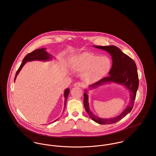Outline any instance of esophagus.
<instances>
[{
	"mask_svg": "<svg viewBox=\"0 0 156 156\" xmlns=\"http://www.w3.org/2000/svg\"><path fill=\"white\" fill-rule=\"evenodd\" d=\"M74 87H82V85L81 83L80 82H76L74 84Z\"/></svg>",
	"mask_w": 156,
	"mask_h": 156,
	"instance_id": "34e87169",
	"label": "esophagus"
}]
</instances>
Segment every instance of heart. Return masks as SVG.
<instances>
[{"mask_svg":"<svg viewBox=\"0 0 156 156\" xmlns=\"http://www.w3.org/2000/svg\"><path fill=\"white\" fill-rule=\"evenodd\" d=\"M111 59L105 56H100L90 52H83L74 56L71 59V68L77 72H83L82 78L88 83L100 80L109 71Z\"/></svg>","mask_w":156,"mask_h":156,"instance_id":"b5f03b06","label":"heart"}]
</instances>
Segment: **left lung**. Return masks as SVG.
<instances>
[{
	"label": "left lung",
	"mask_w": 156,
	"mask_h": 156,
	"mask_svg": "<svg viewBox=\"0 0 156 156\" xmlns=\"http://www.w3.org/2000/svg\"><path fill=\"white\" fill-rule=\"evenodd\" d=\"M95 48L108 51L112 56V66L109 76L104 77L97 82L90 85V89H95L103 84L113 82L124 85L130 92V103L126 109L120 115L112 118H102L94 115L89 109L88 90H85L83 96V103L85 110L89 117L95 122L100 124H111L118 122L125 117L133 108L134 100L139 87V78L136 65L133 60L124 53L119 48L115 45L98 46Z\"/></svg>",
	"instance_id": "8db88e82"
}]
</instances>
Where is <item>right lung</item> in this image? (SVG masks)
I'll use <instances>...</instances> for the list:
<instances>
[{"mask_svg": "<svg viewBox=\"0 0 156 156\" xmlns=\"http://www.w3.org/2000/svg\"><path fill=\"white\" fill-rule=\"evenodd\" d=\"M51 58H52L51 55H50L49 53H48L46 51L45 48L37 49V50H35L34 51H33L32 52L28 53L24 58V59L23 60L22 63L21 64V65H20V66L19 67V68L18 69V70L17 71V73H16V74L15 78H14V82H15V80L16 79V77H17L18 74L20 73V71L22 69L23 67L24 66V64L27 62L32 61H49V60L51 59ZM69 92V89L67 88V89L65 90V92H64V98H65V101H64V106H65V107H66V105L67 98L68 97ZM57 121V119L55 120V121Z\"/></svg>", "mask_w": 156, "mask_h": 156, "instance_id": "add662e5", "label": "right lung"}]
</instances>
